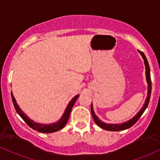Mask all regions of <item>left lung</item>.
<instances>
[{"label":"left lung","mask_w":160,"mask_h":160,"mask_svg":"<svg viewBox=\"0 0 160 160\" xmlns=\"http://www.w3.org/2000/svg\"><path fill=\"white\" fill-rule=\"evenodd\" d=\"M139 53L141 54L142 58H143V61H144V64L146 67V78H147V82L148 84V87H147V99H146L145 103L143 105V106L142 107L141 109L140 110V112H138L134 118L131 119V120L128 121V122L122 123V124H106L102 122L101 120H99V118L95 115L93 108H92V105L91 104V112H92V118H93V120L95 123L97 124L98 126H99L102 128L106 130V131H123V130H125L128 128H130L131 127H132L133 125L138 121V119L140 118V116L143 115V113L144 112L146 108H147L149 104V102L150 99V96H151V90H152V83H151V79H150V66H149L148 61H147V58H146L145 54L142 52L138 50Z\"/></svg>","instance_id":"1"}]
</instances>
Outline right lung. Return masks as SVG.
<instances>
[{"label": "right lung", "mask_w": 160, "mask_h": 160, "mask_svg": "<svg viewBox=\"0 0 160 160\" xmlns=\"http://www.w3.org/2000/svg\"><path fill=\"white\" fill-rule=\"evenodd\" d=\"M11 96H12V101H13V106H14L16 111H17V113L20 115V116L23 119L24 122H25L26 124L31 128L36 130V131H38V132H42V133H53V132H55V131H59V130L62 129L65 126L67 123H68V119H69L70 114H71L72 108H73L75 102L77 101V98L79 97V95H77L76 96H74V97L71 99V101L70 102L68 106H67L65 112H64L63 116L61 118L60 120H59L58 122L52 123V124H38V123H36V122H34V121L31 120V119L29 118L20 109V107H19L18 105H17V102H16V99L12 92H11Z\"/></svg>", "instance_id": "right-lung-1"}]
</instances>
